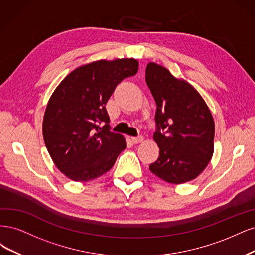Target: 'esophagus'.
Returning <instances> with one entry per match:
<instances>
[{
    "instance_id": "esophagus-1",
    "label": "esophagus",
    "mask_w": 255,
    "mask_h": 255,
    "mask_svg": "<svg viewBox=\"0 0 255 255\" xmlns=\"http://www.w3.org/2000/svg\"><path fill=\"white\" fill-rule=\"evenodd\" d=\"M143 139H144V137H143L142 135H138V136H133V137H131V141H132L134 144H138V143L143 142Z\"/></svg>"
}]
</instances>
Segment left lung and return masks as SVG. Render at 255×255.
<instances>
[{
	"mask_svg": "<svg viewBox=\"0 0 255 255\" xmlns=\"http://www.w3.org/2000/svg\"><path fill=\"white\" fill-rule=\"evenodd\" d=\"M145 73L157 104L153 139L160 148L149 169L172 184L191 181L208 166L214 152L212 113L197 90L166 68L149 62Z\"/></svg>",
	"mask_w": 255,
	"mask_h": 255,
	"instance_id": "obj_1",
	"label": "left lung"
}]
</instances>
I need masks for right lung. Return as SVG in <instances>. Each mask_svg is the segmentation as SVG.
I'll list each match as a JSON object with an SVG mask.
<instances>
[{"label": "right lung", "instance_id": "right-lung-1", "mask_svg": "<svg viewBox=\"0 0 255 255\" xmlns=\"http://www.w3.org/2000/svg\"><path fill=\"white\" fill-rule=\"evenodd\" d=\"M137 70L133 58L98 60L72 71L55 89L44 113L43 138L56 167L73 181L101 177L126 148L124 136L110 131L106 104Z\"/></svg>", "mask_w": 255, "mask_h": 255}]
</instances>
